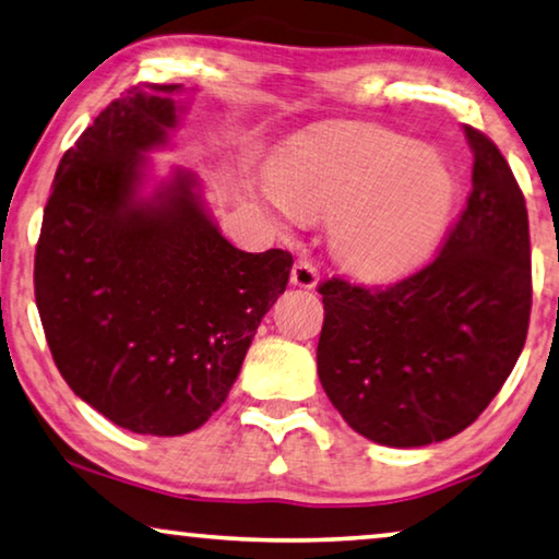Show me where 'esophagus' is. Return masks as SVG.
<instances>
[{
    "mask_svg": "<svg viewBox=\"0 0 559 559\" xmlns=\"http://www.w3.org/2000/svg\"><path fill=\"white\" fill-rule=\"evenodd\" d=\"M290 283L301 288H313L319 283V271H316V265L308 258H298L294 271H290Z\"/></svg>",
    "mask_w": 559,
    "mask_h": 559,
    "instance_id": "1",
    "label": "esophagus"
}]
</instances>
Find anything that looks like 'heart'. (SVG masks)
<instances>
[{
    "mask_svg": "<svg viewBox=\"0 0 559 559\" xmlns=\"http://www.w3.org/2000/svg\"><path fill=\"white\" fill-rule=\"evenodd\" d=\"M283 221H329L336 261L359 278L409 271L437 246L454 207L449 165L377 124H331L296 138L273 168Z\"/></svg>",
    "mask_w": 559,
    "mask_h": 559,
    "instance_id": "heart-1",
    "label": "heart"
}]
</instances>
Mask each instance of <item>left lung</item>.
I'll list each match as a JSON object with an SVG mask.
<instances>
[{
  "instance_id": "left-lung-1",
  "label": "left lung",
  "mask_w": 559,
  "mask_h": 559,
  "mask_svg": "<svg viewBox=\"0 0 559 559\" xmlns=\"http://www.w3.org/2000/svg\"><path fill=\"white\" fill-rule=\"evenodd\" d=\"M472 193L435 261L386 288L323 281L321 386L361 437L427 447L460 435L518 364L530 326L524 195L504 155L466 124Z\"/></svg>"
}]
</instances>
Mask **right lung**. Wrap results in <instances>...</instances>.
<instances>
[{
  "mask_svg": "<svg viewBox=\"0 0 559 559\" xmlns=\"http://www.w3.org/2000/svg\"><path fill=\"white\" fill-rule=\"evenodd\" d=\"M182 85L112 99L62 155L35 253V298L62 379L135 435L178 437L226 402L294 258L221 236L188 170L140 195L145 153L178 124Z\"/></svg>",
  "mask_w": 559,
  "mask_h": 559,
  "instance_id": "obj_1",
  "label": "right lung"
}]
</instances>
